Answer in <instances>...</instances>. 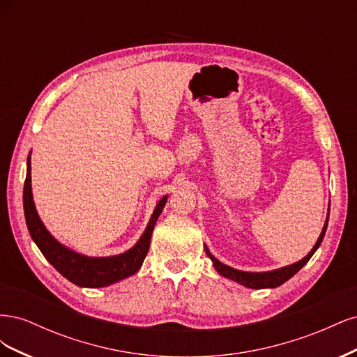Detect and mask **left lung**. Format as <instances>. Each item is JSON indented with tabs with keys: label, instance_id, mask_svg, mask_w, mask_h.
I'll list each match as a JSON object with an SVG mask.
<instances>
[{
	"label": "left lung",
	"instance_id": "left-lung-1",
	"mask_svg": "<svg viewBox=\"0 0 357 357\" xmlns=\"http://www.w3.org/2000/svg\"><path fill=\"white\" fill-rule=\"evenodd\" d=\"M329 210H331V204H329V208H328L326 222H325V225H323V229L320 232V236H319V240L316 241L314 247L311 248V252L304 259H301L299 262H295V264H291V265L278 268V269H273V271H266V273L240 271V269H235L232 266L225 265V264H222L219 261V259H215L210 253L207 245H205V253H207L208 257L211 259V262H213V265L215 268V271H218L220 275L232 280V282H236L238 284H243V286H245L248 289H274V287H278V286H282L283 283H286L290 277H294L299 271V269L310 261L311 256L314 255L317 248L320 247V244L323 241V236H325L326 229H328Z\"/></svg>",
	"mask_w": 357,
	"mask_h": 357
}]
</instances>
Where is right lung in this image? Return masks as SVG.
<instances>
[{
  "label": "right lung",
  "mask_w": 357,
  "mask_h": 357,
  "mask_svg": "<svg viewBox=\"0 0 357 357\" xmlns=\"http://www.w3.org/2000/svg\"><path fill=\"white\" fill-rule=\"evenodd\" d=\"M168 195L160 198L150 218L146 231L139 236V240L134 247L129 248L125 253L105 257L86 256L71 250L67 245L61 244L55 236L47 229L45 223L41 222L40 215L36 210L34 198H32L31 189V152L26 160V178L24 186V211L28 231L31 238L34 240L40 252L47 261L55 266L58 271L70 280L71 283L80 287H105L121 282L123 278L134 275L142 268L144 257L149 252L150 238L156 225V220L164 210Z\"/></svg>",
  "instance_id": "add662e5"
}]
</instances>
